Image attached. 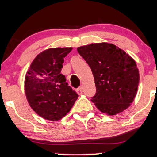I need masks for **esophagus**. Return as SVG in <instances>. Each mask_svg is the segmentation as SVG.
<instances>
[{"instance_id":"1","label":"esophagus","mask_w":157,"mask_h":157,"mask_svg":"<svg viewBox=\"0 0 157 157\" xmlns=\"http://www.w3.org/2000/svg\"><path fill=\"white\" fill-rule=\"evenodd\" d=\"M82 92H83V86H80L78 89H77V93H78L79 94H82Z\"/></svg>"}]
</instances>
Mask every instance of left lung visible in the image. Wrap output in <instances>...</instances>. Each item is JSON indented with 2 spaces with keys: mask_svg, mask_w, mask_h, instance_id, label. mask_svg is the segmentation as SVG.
I'll use <instances>...</instances> for the list:
<instances>
[{
  "mask_svg": "<svg viewBox=\"0 0 157 157\" xmlns=\"http://www.w3.org/2000/svg\"><path fill=\"white\" fill-rule=\"evenodd\" d=\"M91 68L96 86L92 101L106 114L116 115L127 109L137 93L140 74L128 54L112 44L98 43L77 48Z\"/></svg>",
  "mask_w": 157,
  "mask_h": 157,
  "instance_id": "8db88e82",
  "label": "left lung"
}]
</instances>
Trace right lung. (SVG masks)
I'll return each mask as SVG.
<instances>
[{"instance_id":"right-lung-1","label":"right lung","mask_w":157,"mask_h":157,"mask_svg":"<svg viewBox=\"0 0 157 157\" xmlns=\"http://www.w3.org/2000/svg\"><path fill=\"white\" fill-rule=\"evenodd\" d=\"M71 50V47L44 50L34 59L26 74L24 90L27 101L33 111L45 120H61L78 97L60 73L63 58Z\"/></svg>"}]
</instances>
